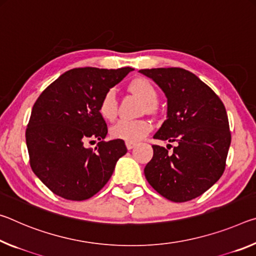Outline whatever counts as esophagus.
<instances>
[{"label": "esophagus", "mask_w": 256, "mask_h": 256, "mask_svg": "<svg viewBox=\"0 0 256 256\" xmlns=\"http://www.w3.org/2000/svg\"><path fill=\"white\" fill-rule=\"evenodd\" d=\"M126 148H127V150H132L134 148H136V143H132V142H126Z\"/></svg>", "instance_id": "esophagus-1"}]
</instances>
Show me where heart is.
Masks as SVG:
<instances>
[{
  "instance_id": "b5f03b06",
  "label": "heart",
  "mask_w": 256,
  "mask_h": 256,
  "mask_svg": "<svg viewBox=\"0 0 256 256\" xmlns=\"http://www.w3.org/2000/svg\"><path fill=\"white\" fill-rule=\"evenodd\" d=\"M129 90L137 95L145 102V108L148 112L156 108L158 93L153 84L145 78H136L129 84ZM98 112L104 120L112 121L118 113V100L114 90H108L98 104ZM152 129V124L148 120H119L110 129L113 138L126 142H136L143 140Z\"/></svg>"
}]
</instances>
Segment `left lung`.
Returning a JSON list of instances; mask_svg holds the SVG:
<instances>
[{
	"mask_svg": "<svg viewBox=\"0 0 256 256\" xmlns=\"http://www.w3.org/2000/svg\"><path fill=\"white\" fill-rule=\"evenodd\" d=\"M168 100L166 120L156 140L176 142L172 154L153 145V158L144 169L148 182L172 202L202 195L222 176L232 142L226 108L200 79L182 68L143 69Z\"/></svg>",
	"mask_w": 256,
	"mask_h": 256,
	"instance_id": "8db88e82",
	"label": "left lung"
}]
</instances>
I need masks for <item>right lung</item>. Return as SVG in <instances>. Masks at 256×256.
<instances>
[{
  "label": "right lung",
  "instance_id": "right-lung-1",
  "mask_svg": "<svg viewBox=\"0 0 256 256\" xmlns=\"http://www.w3.org/2000/svg\"><path fill=\"white\" fill-rule=\"evenodd\" d=\"M132 68L86 66L66 71L46 87L34 104L26 130L30 166L54 194L88 200L106 186L116 161L127 153L124 142H104L108 127L98 112L103 95ZM100 140L96 150L87 141Z\"/></svg>",
  "mask_w": 256,
  "mask_h": 256
}]
</instances>
